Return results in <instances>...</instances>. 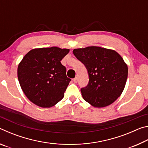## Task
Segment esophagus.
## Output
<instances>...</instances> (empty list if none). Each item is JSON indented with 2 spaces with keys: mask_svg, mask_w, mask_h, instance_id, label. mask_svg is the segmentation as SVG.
Returning a JSON list of instances; mask_svg holds the SVG:
<instances>
[{
  "mask_svg": "<svg viewBox=\"0 0 148 148\" xmlns=\"http://www.w3.org/2000/svg\"><path fill=\"white\" fill-rule=\"evenodd\" d=\"M77 80H78V79H77V77H74V78L73 79V82H74V83H77Z\"/></svg>",
  "mask_w": 148,
  "mask_h": 148,
  "instance_id": "esophagus-1",
  "label": "esophagus"
}]
</instances>
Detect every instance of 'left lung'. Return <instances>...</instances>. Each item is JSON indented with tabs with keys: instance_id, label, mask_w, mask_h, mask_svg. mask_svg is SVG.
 <instances>
[{
	"instance_id": "1",
	"label": "left lung",
	"mask_w": 148,
	"mask_h": 148,
	"mask_svg": "<svg viewBox=\"0 0 148 148\" xmlns=\"http://www.w3.org/2000/svg\"><path fill=\"white\" fill-rule=\"evenodd\" d=\"M73 53L88 73V84L81 88L85 101L96 108L113 103L123 91L128 76L121 56L114 50L97 46L74 49Z\"/></svg>"
}]
</instances>
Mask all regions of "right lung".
Returning a JSON list of instances; mask_svg holds the SVG:
<instances>
[{
    "label": "right lung",
    "instance_id": "obj_1",
    "mask_svg": "<svg viewBox=\"0 0 148 148\" xmlns=\"http://www.w3.org/2000/svg\"><path fill=\"white\" fill-rule=\"evenodd\" d=\"M69 49L57 47L33 49L22 59L17 77L25 95L32 102L42 108L54 106L63 98L71 79L61 64Z\"/></svg>",
    "mask_w": 148,
    "mask_h": 148
}]
</instances>
